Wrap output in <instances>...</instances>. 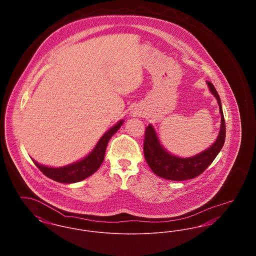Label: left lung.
<instances>
[{"instance_id":"obj_1","label":"left lung","mask_w":256,"mask_h":256,"mask_svg":"<svg viewBox=\"0 0 256 256\" xmlns=\"http://www.w3.org/2000/svg\"><path fill=\"white\" fill-rule=\"evenodd\" d=\"M206 82L211 93L217 98L220 113L219 135L212 146L194 156L186 158H178L170 154L162 146L159 142L158 134L152 124H148L146 128L144 139V156L150 168L156 176L174 182H182L200 176L204 170H206L207 167L216 158L224 144L226 122L220 98L214 86L210 82Z\"/></svg>"}]
</instances>
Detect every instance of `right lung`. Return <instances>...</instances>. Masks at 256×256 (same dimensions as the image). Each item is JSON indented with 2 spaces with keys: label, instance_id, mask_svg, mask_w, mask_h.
<instances>
[{
  "label": "right lung",
  "instance_id": "1",
  "mask_svg": "<svg viewBox=\"0 0 256 256\" xmlns=\"http://www.w3.org/2000/svg\"><path fill=\"white\" fill-rule=\"evenodd\" d=\"M122 122L124 120H121L114 126H112L110 130H108L102 136L94 150L86 158L78 162H74L73 164L60 168H50L40 165L34 159L32 161L37 168L47 178L58 182L74 183L84 180L86 178L93 174L100 168L104 158L106 150L110 138L117 132V130L121 128Z\"/></svg>",
  "mask_w": 256,
  "mask_h": 256
}]
</instances>
